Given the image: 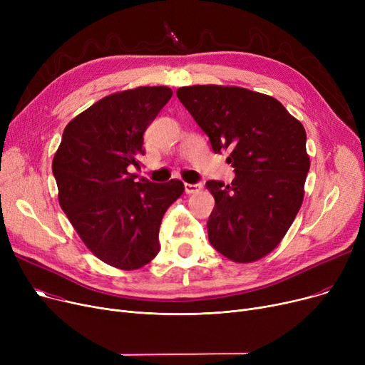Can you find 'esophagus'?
<instances>
[{
  "label": "esophagus",
  "mask_w": 365,
  "mask_h": 365,
  "mask_svg": "<svg viewBox=\"0 0 365 365\" xmlns=\"http://www.w3.org/2000/svg\"><path fill=\"white\" fill-rule=\"evenodd\" d=\"M202 189V183H185V192L186 194H195Z\"/></svg>",
  "instance_id": "34e87169"
}]
</instances>
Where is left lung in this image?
<instances>
[{
  "mask_svg": "<svg viewBox=\"0 0 365 365\" xmlns=\"http://www.w3.org/2000/svg\"><path fill=\"white\" fill-rule=\"evenodd\" d=\"M176 94L235 171L231 185L205 183L216 200L210 244L238 263L271 253L303 201L311 165L303 125L271 96L241 87L190 86Z\"/></svg>",
  "mask_w": 365,
  "mask_h": 365,
  "instance_id": "1",
  "label": "left lung"
}]
</instances>
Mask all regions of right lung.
<instances>
[{
	"label": "right lung",
	"instance_id": "1",
	"mask_svg": "<svg viewBox=\"0 0 365 365\" xmlns=\"http://www.w3.org/2000/svg\"><path fill=\"white\" fill-rule=\"evenodd\" d=\"M168 87H138L96 102L65 128L53 160L59 202L76 234L102 262L131 271L160 252V226L183 192L153 183L140 168L143 133L171 99Z\"/></svg>",
	"mask_w": 365,
	"mask_h": 365
}]
</instances>
